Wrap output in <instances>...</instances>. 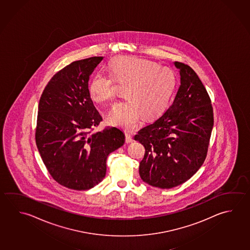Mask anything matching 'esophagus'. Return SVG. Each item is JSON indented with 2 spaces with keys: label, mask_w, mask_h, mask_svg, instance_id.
<instances>
[{
  "label": "esophagus",
  "mask_w": 250,
  "mask_h": 250,
  "mask_svg": "<svg viewBox=\"0 0 250 250\" xmlns=\"http://www.w3.org/2000/svg\"><path fill=\"white\" fill-rule=\"evenodd\" d=\"M125 142H126L127 144L132 142V137H131V134L129 132H126V131H125Z\"/></svg>",
  "instance_id": "obj_1"
}]
</instances>
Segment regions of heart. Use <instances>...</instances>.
Masks as SVG:
<instances>
[{"label":"heart","instance_id":"1","mask_svg":"<svg viewBox=\"0 0 250 250\" xmlns=\"http://www.w3.org/2000/svg\"><path fill=\"white\" fill-rule=\"evenodd\" d=\"M110 75L97 73L88 86L94 103L111 105L116 97V83L125 87L126 101L115 107L110 123L132 131L141 116L152 119L165 109L175 86L174 71L167 66L134 56H118L110 62Z\"/></svg>","mask_w":250,"mask_h":250}]
</instances>
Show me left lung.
Returning a JSON list of instances; mask_svg holds the SVG:
<instances>
[{
	"label": "left lung",
	"instance_id": "1",
	"mask_svg": "<svg viewBox=\"0 0 250 250\" xmlns=\"http://www.w3.org/2000/svg\"><path fill=\"white\" fill-rule=\"evenodd\" d=\"M175 66L181 85L173 104L134 137L145 147L141 179L161 188L184 184L199 169L213 127V109L204 84L190 66L178 62Z\"/></svg>",
	"mask_w": 250,
	"mask_h": 250
}]
</instances>
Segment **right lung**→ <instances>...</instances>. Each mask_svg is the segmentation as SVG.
<instances>
[{"label": "right lung", "mask_w": 250, "mask_h": 250, "mask_svg": "<svg viewBox=\"0 0 250 250\" xmlns=\"http://www.w3.org/2000/svg\"><path fill=\"white\" fill-rule=\"evenodd\" d=\"M104 57L72 62L49 81L40 97L36 144L49 174L66 188L85 190L104 178L106 160L125 143L116 127L93 132L101 115L88 92V80Z\"/></svg>", "instance_id": "right-lung-1"}]
</instances>
